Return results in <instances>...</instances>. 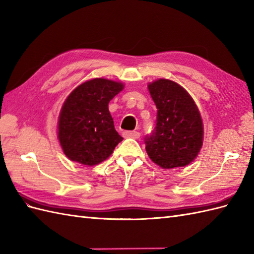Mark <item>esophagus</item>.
Masks as SVG:
<instances>
[{"label": "esophagus", "mask_w": 254, "mask_h": 254, "mask_svg": "<svg viewBox=\"0 0 254 254\" xmlns=\"http://www.w3.org/2000/svg\"><path fill=\"white\" fill-rule=\"evenodd\" d=\"M123 136H125L126 138H139L140 136V133L139 132H136V131H126L123 132Z\"/></svg>", "instance_id": "1"}]
</instances>
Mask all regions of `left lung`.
I'll use <instances>...</instances> for the list:
<instances>
[{
    "instance_id": "obj_1",
    "label": "left lung",
    "mask_w": 254,
    "mask_h": 254,
    "mask_svg": "<svg viewBox=\"0 0 254 254\" xmlns=\"http://www.w3.org/2000/svg\"><path fill=\"white\" fill-rule=\"evenodd\" d=\"M148 90L158 111L154 132L145 137L147 154L163 169L186 167L203 143V123L197 105L184 87L168 79L151 82Z\"/></svg>"
}]
</instances>
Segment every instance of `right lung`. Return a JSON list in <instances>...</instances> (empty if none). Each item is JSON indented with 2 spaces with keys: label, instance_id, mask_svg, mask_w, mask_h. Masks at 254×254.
Here are the masks:
<instances>
[{
  "label": "right lung",
  "instance_id": "add662e5",
  "mask_svg": "<svg viewBox=\"0 0 254 254\" xmlns=\"http://www.w3.org/2000/svg\"><path fill=\"white\" fill-rule=\"evenodd\" d=\"M125 85L95 78L69 94L58 118V139L64 154L83 166H95L113 154L123 139L114 126L108 104Z\"/></svg>",
  "mask_w": 254,
  "mask_h": 254
}]
</instances>
